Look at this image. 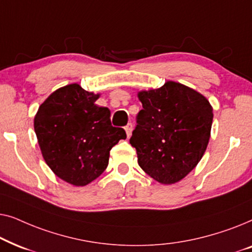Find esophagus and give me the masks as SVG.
I'll list each match as a JSON object with an SVG mask.
<instances>
[{"label": "esophagus", "instance_id": "obj_1", "mask_svg": "<svg viewBox=\"0 0 252 252\" xmlns=\"http://www.w3.org/2000/svg\"><path fill=\"white\" fill-rule=\"evenodd\" d=\"M132 129H133V125L132 123H128L127 125L125 126V130H126V134H127V137H129L132 135Z\"/></svg>", "mask_w": 252, "mask_h": 252}]
</instances>
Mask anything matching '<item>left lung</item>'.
<instances>
[{
    "mask_svg": "<svg viewBox=\"0 0 252 252\" xmlns=\"http://www.w3.org/2000/svg\"><path fill=\"white\" fill-rule=\"evenodd\" d=\"M139 98L143 109L129 139L137 163L160 184H175L194 170L205 153L212 106L199 93L174 81L140 92Z\"/></svg>",
    "mask_w": 252,
    "mask_h": 252,
    "instance_id": "1",
    "label": "left lung"
}]
</instances>
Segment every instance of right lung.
<instances>
[{"instance_id": "right-lung-1", "label": "right lung", "mask_w": 252, "mask_h": 252, "mask_svg": "<svg viewBox=\"0 0 252 252\" xmlns=\"http://www.w3.org/2000/svg\"><path fill=\"white\" fill-rule=\"evenodd\" d=\"M98 95L78 84L54 92L40 105L34 129L41 153L51 171L73 186H86L109 164L110 150L126 139L113 127L110 110L95 104Z\"/></svg>"}]
</instances>
